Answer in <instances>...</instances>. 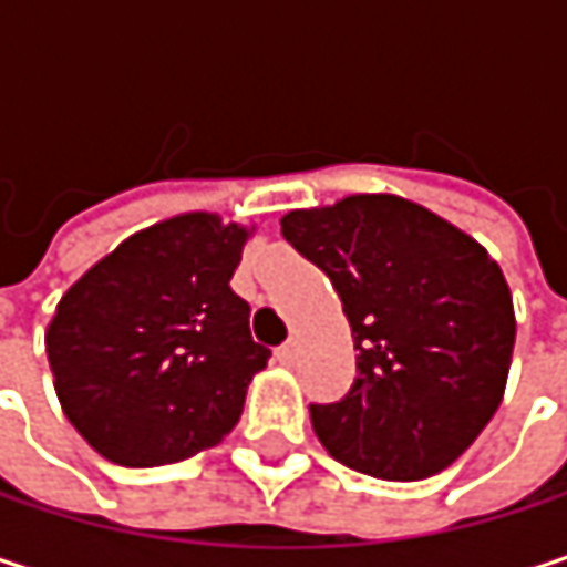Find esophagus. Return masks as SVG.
<instances>
[{"mask_svg": "<svg viewBox=\"0 0 567 567\" xmlns=\"http://www.w3.org/2000/svg\"><path fill=\"white\" fill-rule=\"evenodd\" d=\"M298 354H301V348H298V341H285L282 348L276 351V358H279L282 364H295V361H298Z\"/></svg>", "mask_w": 567, "mask_h": 567, "instance_id": "1", "label": "esophagus"}]
</instances>
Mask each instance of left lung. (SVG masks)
Segmentation results:
<instances>
[{
    "instance_id": "obj_1",
    "label": "left lung",
    "mask_w": 567,
    "mask_h": 567,
    "mask_svg": "<svg viewBox=\"0 0 567 567\" xmlns=\"http://www.w3.org/2000/svg\"><path fill=\"white\" fill-rule=\"evenodd\" d=\"M282 236L338 288L358 348L351 391L311 403L321 446L394 483L446 470L493 420L509 378L515 311L496 259L391 193L291 209Z\"/></svg>"
}]
</instances>
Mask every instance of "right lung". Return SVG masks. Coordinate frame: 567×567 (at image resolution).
Instances as JSON below:
<instances>
[{"instance_id":"right-lung-1","label":"right lung","mask_w":567,"mask_h":567,"mask_svg":"<svg viewBox=\"0 0 567 567\" xmlns=\"http://www.w3.org/2000/svg\"><path fill=\"white\" fill-rule=\"evenodd\" d=\"M246 226L183 213L124 239L71 285L45 331L71 426L117 466H167L216 446L269 348L229 279Z\"/></svg>"}]
</instances>
